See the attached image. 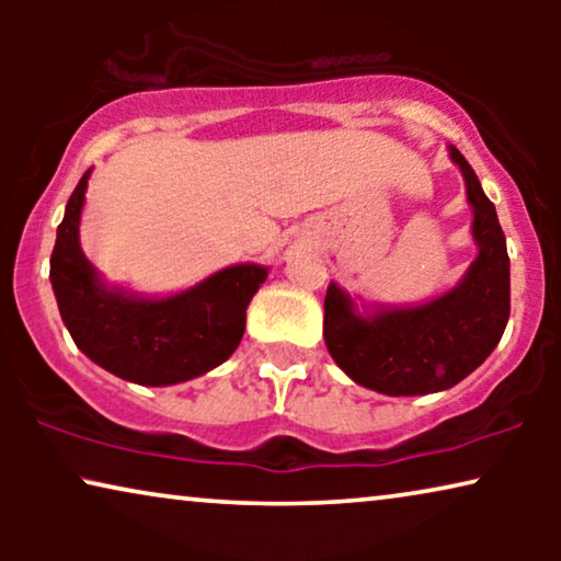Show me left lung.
Wrapping results in <instances>:
<instances>
[{
  "label": "left lung",
  "instance_id": "1",
  "mask_svg": "<svg viewBox=\"0 0 561 561\" xmlns=\"http://www.w3.org/2000/svg\"><path fill=\"white\" fill-rule=\"evenodd\" d=\"M449 158L465 175L478 257L447 294L421 306L359 313L347 290L329 283L324 342L359 386L386 396L439 393L465 380L501 342L511 317V260L495 206L462 152Z\"/></svg>",
  "mask_w": 561,
  "mask_h": 561
}]
</instances>
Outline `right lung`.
I'll use <instances>...</instances> for the list:
<instances>
[{"label":"right lung","mask_w":561,"mask_h":561,"mask_svg":"<svg viewBox=\"0 0 561 561\" xmlns=\"http://www.w3.org/2000/svg\"><path fill=\"white\" fill-rule=\"evenodd\" d=\"M87 171L66 204L50 255V283L60 319L76 347L104 370L137 386H175L229 359L244 334V311L267 267L242 263L165 298L106 288L83 255L79 221Z\"/></svg>","instance_id":"add662e5"}]
</instances>
